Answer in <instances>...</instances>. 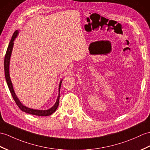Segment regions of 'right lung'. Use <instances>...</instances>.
Returning <instances> with one entry per match:
<instances>
[{"label":"right lung","instance_id":"1","mask_svg":"<svg viewBox=\"0 0 150 150\" xmlns=\"http://www.w3.org/2000/svg\"><path fill=\"white\" fill-rule=\"evenodd\" d=\"M19 33L18 30H16L14 34H13V36L11 41L9 43L8 49H7L5 58H4V74H5V77H6V81L7 82V84L9 88V89L11 93L13 98L16 102V105L20 108V110H22L23 112L26 113L33 114V115H36V116H50L52 114H53L59 106V95H60V88L61 86V83L62 81V79L60 81L59 85V95L57 96V98L56 102H55V104L50 109H47V110H38V109H30V108L27 107L25 105H23V104L20 102V100L18 98V97L16 95L15 92L14 91L13 86L12 84V82L11 81V79H10V75H9V63H10V58H11V55L12 53L13 45H14V41H15V38L18 36Z\"/></svg>","mask_w":150,"mask_h":150}]
</instances>
